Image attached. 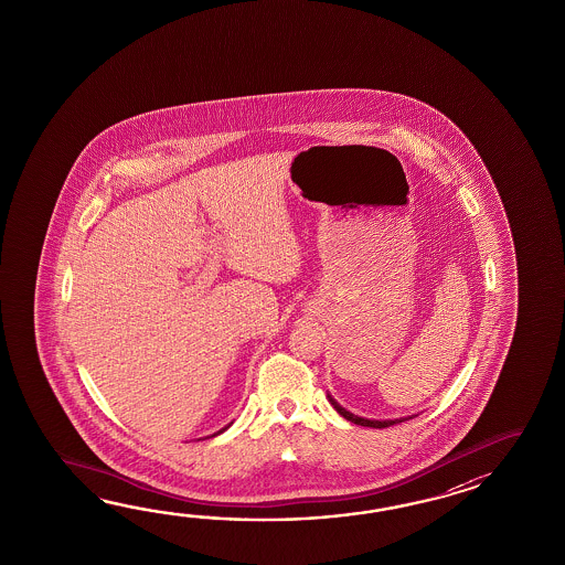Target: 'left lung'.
I'll return each instance as SVG.
<instances>
[{
  "mask_svg": "<svg viewBox=\"0 0 565 565\" xmlns=\"http://www.w3.org/2000/svg\"><path fill=\"white\" fill-rule=\"evenodd\" d=\"M329 397V402H331V406L345 418V420L353 422V424H358V426H370V428H387V426H394L397 422L409 420V418H414V416H406V418H394V420H370V418H361V416H355V414H351L349 409L343 408V406H339L337 404L335 397L331 396V394H327Z\"/></svg>",
  "mask_w": 565,
  "mask_h": 565,
  "instance_id": "obj_1",
  "label": "left lung"
}]
</instances>
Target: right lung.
Returning <instances> with one entry per match:
<instances>
[{
    "label": "right lung",
    "instance_id": "right-lung-1",
    "mask_svg": "<svg viewBox=\"0 0 565 565\" xmlns=\"http://www.w3.org/2000/svg\"><path fill=\"white\" fill-rule=\"evenodd\" d=\"M230 424H232V422H230ZM230 424H228V426H224V428H222V430H217L216 434H212V436H217V434H222V433H224V430H228Z\"/></svg>",
    "mask_w": 565,
    "mask_h": 565
}]
</instances>
